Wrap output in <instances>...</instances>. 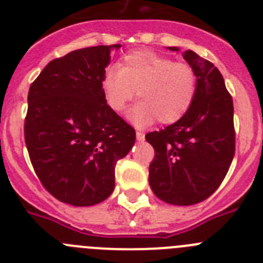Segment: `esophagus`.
<instances>
[{
	"label": "esophagus",
	"mask_w": 263,
	"mask_h": 263,
	"mask_svg": "<svg viewBox=\"0 0 263 263\" xmlns=\"http://www.w3.org/2000/svg\"><path fill=\"white\" fill-rule=\"evenodd\" d=\"M136 136H137V139H138V141H143V139H145V133H143L142 130H137Z\"/></svg>",
	"instance_id": "esophagus-1"
}]
</instances>
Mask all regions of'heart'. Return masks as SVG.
<instances>
[{
	"label": "heart",
	"mask_w": 263,
	"mask_h": 263,
	"mask_svg": "<svg viewBox=\"0 0 263 263\" xmlns=\"http://www.w3.org/2000/svg\"><path fill=\"white\" fill-rule=\"evenodd\" d=\"M199 79L187 62L150 50L126 53L120 67L105 71L103 89L108 105L122 111L136 96L139 99L129 111V120L146 126L158 118L160 124L179 121L191 109L197 95Z\"/></svg>",
	"instance_id": "obj_1"
}]
</instances>
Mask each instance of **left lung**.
I'll list each match as a JSON object with an SVG mask.
<instances>
[{"mask_svg":"<svg viewBox=\"0 0 263 263\" xmlns=\"http://www.w3.org/2000/svg\"><path fill=\"white\" fill-rule=\"evenodd\" d=\"M183 58L197 73L196 99L175 124L146 134L155 150L148 167L150 187L160 200L174 205L208 199L224 180L236 146L233 100L224 78L194 51H184Z\"/></svg>","mask_w":263,"mask_h":263,"instance_id":"obj_1","label":"left lung"}]
</instances>
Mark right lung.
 <instances>
[{
  "label": "right lung",
  "mask_w": 263,
  "mask_h": 263,
  "mask_svg": "<svg viewBox=\"0 0 263 263\" xmlns=\"http://www.w3.org/2000/svg\"><path fill=\"white\" fill-rule=\"evenodd\" d=\"M121 45L80 48L53 59L27 96L25 142L43 187L63 203L89 206L115 190V168L136 130L106 104L110 52Z\"/></svg>",
  "instance_id": "obj_1"
}]
</instances>
